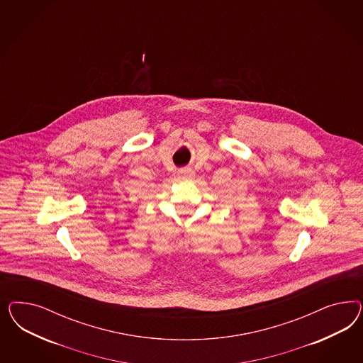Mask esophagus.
Instances as JSON below:
<instances>
[{
    "mask_svg": "<svg viewBox=\"0 0 363 363\" xmlns=\"http://www.w3.org/2000/svg\"><path fill=\"white\" fill-rule=\"evenodd\" d=\"M178 177L181 179H189L193 177V170L190 167H184V169H179L178 170Z\"/></svg>",
    "mask_w": 363,
    "mask_h": 363,
    "instance_id": "1",
    "label": "esophagus"
}]
</instances>
